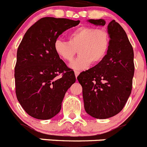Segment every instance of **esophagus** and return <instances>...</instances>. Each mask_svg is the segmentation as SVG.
Returning a JSON list of instances; mask_svg holds the SVG:
<instances>
[{
  "instance_id": "esophagus-1",
  "label": "esophagus",
  "mask_w": 147,
  "mask_h": 147,
  "mask_svg": "<svg viewBox=\"0 0 147 147\" xmlns=\"http://www.w3.org/2000/svg\"><path fill=\"white\" fill-rule=\"evenodd\" d=\"M74 74H75V76H76V77H77V76H79V74H80V71H74Z\"/></svg>"
}]
</instances>
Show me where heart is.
<instances>
[{"label":"heart","mask_w":147,"mask_h":147,"mask_svg":"<svg viewBox=\"0 0 147 147\" xmlns=\"http://www.w3.org/2000/svg\"><path fill=\"white\" fill-rule=\"evenodd\" d=\"M110 47L108 32L102 28L82 26L74 30L68 35V42L57 40L54 49L57 55L65 62H71L76 53L80 57L70 65L72 69L82 71L91 63L102 62Z\"/></svg>","instance_id":"heart-1"}]
</instances>
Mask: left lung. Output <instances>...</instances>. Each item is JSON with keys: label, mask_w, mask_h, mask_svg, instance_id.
I'll list each match as a JSON object with an SVG mask.
<instances>
[{"label": "left lung", "mask_w": 147, "mask_h": 147, "mask_svg": "<svg viewBox=\"0 0 147 147\" xmlns=\"http://www.w3.org/2000/svg\"><path fill=\"white\" fill-rule=\"evenodd\" d=\"M88 22L102 26L106 23L103 19ZM107 32L110 47L105 59L77 77L82 87L85 111L98 119L121 111L130 96L135 71L133 49L125 31L113 20L107 26Z\"/></svg>", "instance_id": "1"}]
</instances>
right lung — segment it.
<instances>
[{"mask_svg":"<svg viewBox=\"0 0 147 147\" xmlns=\"http://www.w3.org/2000/svg\"><path fill=\"white\" fill-rule=\"evenodd\" d=\"M80 20L51 17L30 27L17 52L15 89L18 102L32 117L48 120L59 113L67 89L76 82L74 72L57 55L54 44ZM59 73L63 76L57 77Z\"/></svg>","mask_w":147,"mask_h":147,"instance_id":"obj_1","label":"right lung"}]
</instances>
